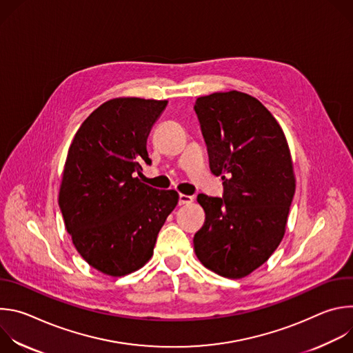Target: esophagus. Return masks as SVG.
Segmentation results:
<instances>
[{
  "mask_svg": "<svg viewBox=\"0 0 353 353\" xmlns=\"http://www.w3.org/2000/svg\"><path fill=\"white\" fill-rule=\"evenodd\" d=\"M192 196L191 195H185V194H180L179 195V204L180 205H188L192 203Z\"/></svg>",
  "mask_w": 353,
  "mask_h": 353,
  "instance_id": "obj_1",
  "label": "esophagus"
}]
</instances>
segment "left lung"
Here are the masks:
<instances>
[{"label": "left lung", "instance_id": "obj_1", "mask_svg": "<svg viewBox=\"0 0 353 353\" xmlns=\"http://www.w3.org/2000/svg\"><path fill=\"white\" fill-rule=\"evenodd\" d=\"M211 172L223 196L198 194L205 222L194 236L198 260L221 276L239 279L263 265L279 245L294 195L285 134L260 100L243 92L196 99Z\"/></svg>", "mask_w": 353, "mask_h": 353}]
</instances>
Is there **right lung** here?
I'll return each instance as SVG.
<instances>
[{"mask_svg":"<svg viewBox=\"0 0 353 353\" xmlns=\"http://www.w3.org/2000/svg\"><path fill=\"white\" fill-rule=\"evenodd\" d=\"M168 100L117 97L99 106L68 149L59 205L67 232L94 270L123 276L152 257L179 194L143 184L146 139Z\"/></svg>","mask_w":353,"mask_h":353,"instance_id":"right-lung-1","label":"right lung"}]
</instances>
